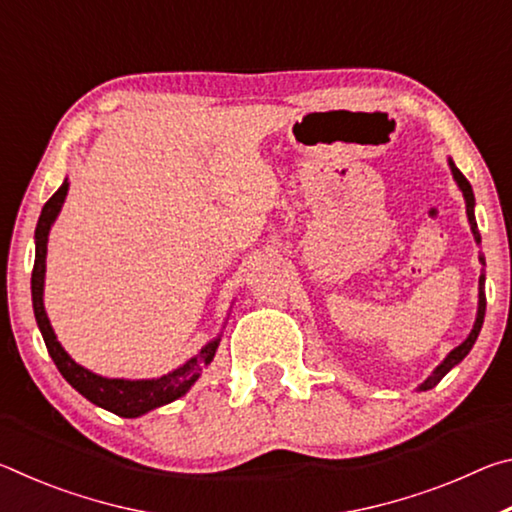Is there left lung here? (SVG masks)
<instances>
[{
    "mask_svg": "<svg viewBox=\"0 0 512 512\" xmlns=\"http://www.w3.org/2000/svg\"><path fill=\"white\" fill-rule=\"evenodd\" d=\"M447 164H449V169H452V176L456 180L458 189H461V192H463L467 221H470V230H472V235H474L476 246H481V235H479V228H476V219H474V205L476 203H474L472 185L467 183V178L463 176L461 171H458V167H456L452 158L447 160ZM479 262L485 266V257L483 255H479ZM483 318H485V273H483V268H481V277H479V309H476V320H474V325H472V332L467 334V339L461 345H456V348L449 352L443 361L438 363L436 370H433L431 375L418 386V391H429V388L436 386L438 381L443 379L449 370H452L454 366H458V363H461L467 357V354H470L472 345L476 343V339H479V332H481V327H483Z\"/></svg>",
    "mask_w": 512,
    "mask_h": 512,
    "instance_id": "8db88e82",
    "label": "left lung"
}]
</instances>
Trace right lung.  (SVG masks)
Returning a JSON list of instances; mask_svg holds the SVG:
<instances>
[{
    "label": "right lung",
    "instance_id": "add662e5",
    "mask_svg": "<svg viewBox=\"0 0 512 512\" xmlns=\"http://www.w3.org/2000/svg\"><path fill=\"white\" fill-rule=\"evenodd\" d=\"M69 183L67 178L63 185L58 187V192L49 198L42 207L40 219L36 225V262H33L31 273V298H33V314H36V323L40 327L42 339L49 350V357L54 359L60 375L67 379V384L76 388L85 400L101 406L110 413L119 415V418H140V415L149 413L153 409H160L164 404H171L178 397H183L189 388H192L205 366H210L216 348L221 343V334H216V339L205 343L201 352L194 354L192 359H187L183 366L167 372L162 377L153 379H124V377H103L83 368L81 363H76L65 352L63 345L56 339L54 327H51L47 311H45V273H47V241L49 230L56 223L63 203L67 198Z\"/></svg>",
    "mask_w": 512,
    "mask_h": 512
}]
</instances>
